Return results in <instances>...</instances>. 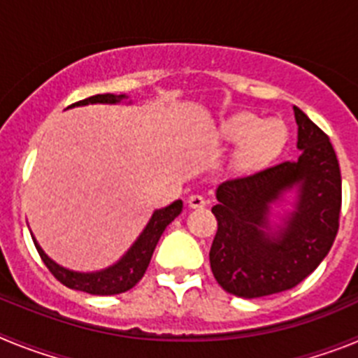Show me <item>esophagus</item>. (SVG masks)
I'll return each mask as SVG.
<instances>
[{"label": "esophagus", "mask_w": 358, "mask_h": 358, "mask_svg": "<svg viewBox=\"0 0 358 358\" xmlns=\"http://www.w3.org/2000/svg\"><path fill=\"white\" fill-rule=\"evenodd\" d=\"M208 204L206 197L202 195H189L188 197V206L189 208H204Z\"/></svg>", "instance_id": "34e87169"}]
</instances>
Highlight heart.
<instances>
[{"label": "heart", "mask_w": 358, "mask_h": 358, "mask_svg": "<svg viewBox=\"0 0 358 358\" xmlns=\"http://www.w3.org/2000/svg\"><path fill=\"white\" fill-rule=\"evenodd\" d=\"M285 125L278 120H262L251 113H240L226 120L220 138L227 143H240L236 161L242 169H256L278 156L285 143Z\"/></svg>", "instance_id": "obj_1"}]
</instances>
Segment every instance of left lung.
Here are the masks:
<instances>
[{"label":"left lung","mask_w":358,"mask_h":358,"mask_svg":"<svg viewBox=\"0 0 358 358\" xmlns=\"http://www.w3.org/2000/svg\"><path fill=\"white\" fill-rule=\"evenodd\" d=\"M297 161H283L251 176L224 181L211 213L217 235L210 249L211 273L226 292L262 297L301 283L317 268L339 231L343 179L328 138L301 109ZM298 188V204L285 228L271 236L268 208L283 191Z\"/></svg>","instance_id":"left-lung-1"}]
</instances>
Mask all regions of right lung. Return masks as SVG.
<instances>
[{"mask_svg":"<svg viewBox=\"0 0 358 358\" xmlns=\"http://www.w3.org/2000/svg\"><path fill=\"white\" fill-rule=\"evenodd\" d=\"M125 94H94V96L84 98L80 102L71 103V106H87V103H116L122 102ZM69 106V107H71ZM182 211V201L172 202L170 206L161 208V210L154 211L152 218L148 220L147 227L140 235V238L132 243V248L129 249L127 255L123 256L118 264L113 267L100 271V273H73L64 267H59L55 262H52L48 256L44 255L43 249L36 243V249L39 252L41 260L48 267L50 273L61 281L62 285L68 289L82 290V292L93 294V296H113V294L127 292L129 289L138 283L143 278L145 271H147L148 264H150L152 252L156 249L157 242H159L163 231L166 229L173 218Z\"/></svg>","mask_w":358,"mask_h":358,"instance_id":"1","label":"right lung"}]
</instances>
